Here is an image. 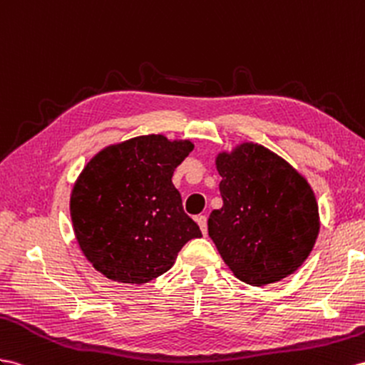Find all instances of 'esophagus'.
Returning <instances> with one entry per match:
<instances>
[{"label": "esophagus", "mask_w": 365, "mask_h": 365, "mask_svg": "<svg viewBox=\"0 0 365 365\" xmlns=\"http://www.w3.org/2000/svg\"><path fill=\"white\" fill-rule=\"evenodd\" d=\"M195 220H197L199 227H200V230H202V232H203V236H207V235H208V217L205 216V214H202V216L195 217Z\"/></svg>", "instance_id": "esophagus-1"}]
</instances>
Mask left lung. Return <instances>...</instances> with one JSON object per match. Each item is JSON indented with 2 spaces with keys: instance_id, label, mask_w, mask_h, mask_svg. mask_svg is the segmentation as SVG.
Returning <instances> with one entry per match:
<instances>
[{
  "instance_id": "obj_1",
  "label": "left lung",
  "mask_w": 365,
  "mask_h": 365,
  "mask_svg": "<svg viewBox=\"0 0 365 365\" xmlns=\"http://www.w3.org/2000/svg\"><path fill=\"white\" fill-rule=\"evenodd\" d=\"M223 205L208 235L239 280L264 287L293 274L319 235L312 186L262 145L242 143L216 158Z\"/></svg>"
}]
</instances>
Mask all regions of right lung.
<instances>
[{"label": "right lung", "instance_id": "obj_1", "mask_svg": "<svg viewBox=\"0 0 365 365\" xmlns=\"http://www.w3.org/2000/svg\"><path fill=\"white\" fill-rule=\"evenodd\" d=\"M190 140L151 134L110 145L81 171L71 219L92 267L121 284H146L170 269L202 232L183 211L173 174L192 151Z\"/></svg>", "mask_w": 365, "mask_h": 365}]
</instances>
